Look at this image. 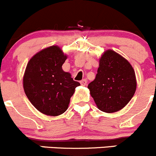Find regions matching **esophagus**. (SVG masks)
<instances>
[{
    "mask_svg": "<svg viewBox=\"0 0 156 156\" xmlns=\"http://www.w3.org/2000/svg\"><path fill=\"white\" fill-rule=\"evenodd\" d=\"M87 79L86 78H84V79L81 80V81H80V83H81V85H83V86H85V85H87Z\"/></svg>",
    "mask_w": 156,
    "mask_h": 156,
    "instance_id": "obj_1",
    "label": "esophagus"
}]
</instances>
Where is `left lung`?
<instances>
[{
  "instance_id": "1",
  "label": "left lung",
  "mask_w": 156,
  "mask_h": 156,
  "mask_svg": "<svg viewBox=\"0 0 156 156\" xmlns=\"http://www.w3.org/2000/svg\"><path fill=\"white\" fill-rule=\"evenodd\" d=\"M135 73L130 63L112 50L99 60L96 78L88 84L98 108L113 113L124 108L136 90Z\"/></svg>"
}]
</instances>
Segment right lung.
Masks as SVG:
<instances>
[{
	"mask_svg": "<svg viewBox=\"0 0 156 156\" xmlns=\"http://www.w3.org/2000/svg\"><path fill=\"white\" fill-rule=\"evenodd\" d=\"M66 58L59 47L51 46L36 54L27 63L23 78L24 92L42 114L58 116L64 113L75 88L80 85L62 69Z\"/></svg>",
	"mask_w": 156,
	"mask_h": 156,
	"instance_id": "add662e5",
	"label": "right lung"
}]
</instances>
